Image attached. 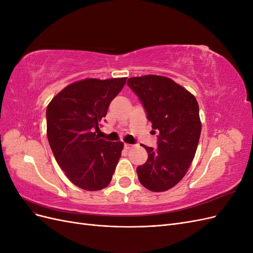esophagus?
Returning <instances> with one entry per match:
<instances>
[{
    "instance_id": "34e87169",
    "label": "esophagus",
    "mask_w": 253,
    "mask_h": 253,
    "mask_svg": "<svg viewBox=\"0 0 253 253\" xmlns=\"http://www.w3.org/2000/svg\"><path fill=\"white\" fill-rule=\"evenodd\" d=\"M134 147L133 144H131V143H125V148L126 149V150H129V149H132Z\"/></svg>"
}]
</instances>
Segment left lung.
Wrapping results in <instances>:
<instances>
[{
  "label": "left lung",
  "mask_w": 253,
  "mask_h": 253,
  "mask_svg": "<svg viewBox=\"0 0 253 253\" xmlns=\"http://www.w3.org/2000/svg\"><path fill=\"white\" fill-rule=\"evenodd\" d=\"M126 83L158 133L157 149L142 145L148 160L137 167L138 179L148 190L164 192L182 179L195 156L202 131L198 103L190 91L163 76L132 77Z\"/></svg>",
  "instance_id": "obj_1"
}]
</instances>
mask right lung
I'll return each instance as SVG.
<instances>
[{"label":"right lung","instance_id":"right-lung-1","mask_svg":"<svg viewBox=\"0 0 253 253\" xmlns=\"http://www.w3.org/2000/svg\"><path fill=\"white\" fill-rule=\"evenodd\" d=\"M126 78L74 82L60 91L46 109L47 138L58 165L74 185L99 191L112 180L124 142L99 137L100 122Z\"/></svg>","mask_w":253,"mask_h":253}]
</instances>
